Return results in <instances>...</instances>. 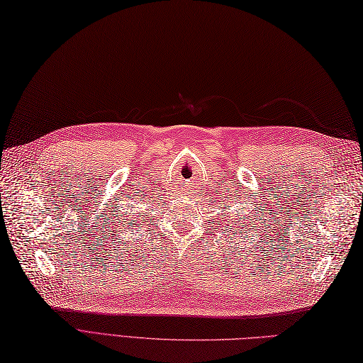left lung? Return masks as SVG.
<instances>
[{"instance_id":"1","label":"left lung","mask_w":363,"mask_h":363,"mask_svg":"<svg viewBox=\"0 0 363 363\" xmlns=\"http://www.w3.org/2000/svg\"><path fill=\"white\" fill-rule=\"evenodd\" d=\"M238 228H242V229H243V228H248V222H243V223L240 222V226H238ZM251 229H252V228H251ZM235 231H237V229H235Z\"/></svg>"}]
</instances>
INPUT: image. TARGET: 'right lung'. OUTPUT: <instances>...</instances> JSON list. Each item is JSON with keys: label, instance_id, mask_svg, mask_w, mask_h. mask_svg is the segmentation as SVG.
Returning <instances> with one entry per match:
<instances>
[{"label": "right lung", "instance_id": "obj_1", "mask_svg": "<svg viewBox=\"0 0 363 363\" xmlns=\"http://www.w3.org/2000/svg\"><path fill=\"white\" fill-rule=\"evenodd\" d=\"M137 223V220H129V218H125V223H123L121 225V233H129V229H130V231H134V228H132V226H134Z\"/></svg>", "mask_w": 363, "mask_h": 363}]
</instances>
